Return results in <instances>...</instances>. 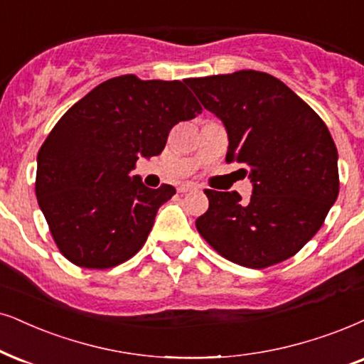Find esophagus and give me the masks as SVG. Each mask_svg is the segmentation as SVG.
I'll return each mask as SVG.
<instances>
[{"label": "esophagus", "mask_w": 364, "mask_h": 364, "mask_svg": "<svg viewBox=\"0 0 364 364\" xmlns=\"http://www.w3.org/2000/svg\"><path fill=\"white\" fill-rule=\"evenodd\" d=\"M198 186L193 185V183H186V185H181L178 188L179 193H190V191H196Z\"/></svg>", "instance_id": "obj_1"}]
</instances>
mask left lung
Segmentation results:
<instances>
[{"instance_id":"obj_1","label":"left lung","mask_w":364,"mask_h":364,"mask_svg":"<svg viewBox=\"0 0 364 364\" xmlns=\"http://www.w3.org/2000/svg\"><path fill=\"white\" fill-rule=\"evenodd\" d=\"M203 107L223 122L227 161H237L254 190H205L208 211L200 235L230 262L265 269L296 255L339 193L338 149L329 129L284 82L265 72L238 70L190 79Z\"/></svg>"}]
</instances>
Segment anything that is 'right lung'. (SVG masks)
I'll return each mask as SVG.
<instances>
[{
  "label": "right lung",
  "instance_id": "obj_1",
  "mask_svg": "<svg viewBox=\"0 0 364 364\" xmlns=\"http://www.w3.org/2000/svg\"><path fill=\"white\" fill-rule=\"evenodd\" d=\"M201 114L185 80L121 75L102 82L55 124L36 158V200L58 250L84 269H109L139 252L159 206L176 190L132 176L161 154L173 126Z\"/></svg>",
  "mask_w": 364,
  "mask_h": 364
}]
</instances>
